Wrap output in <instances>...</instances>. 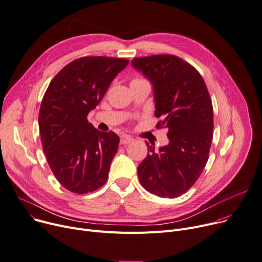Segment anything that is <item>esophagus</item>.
<instances>
[{"instance_id": "obj_1", "label": "esophagus", "mask_w": 262, "mask_h": 262, "mask_svg": "<svg viewBox=\"0 0 262 262\" xmlns=\"http://www.w3.org/2000/svg\"><path fill=\"white\" fill-rule=\"evenodd\" d=\"M133 140H134V139H133L130 136L123 135V136H121L120 142H121V144H128V143H129V142H132Z\"/></svg>"}]
</instances>
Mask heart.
<instances>
[{
	"instance_id": "1",
	"label": "heart",
	"mask_w": 262,
	"mask_h": 262,
	"mask_svg": "<svg viewBox=\"0 0 262 262\" xmlns=\"http://www.w3.org/2000/svg\"><path fill=\"white\" fill-rule=\"evenodd\" d=\"M135 80H139V79H135Z\"/></svg>"
}]
</instances>
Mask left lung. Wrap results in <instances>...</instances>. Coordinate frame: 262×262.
Wrapping results in <instances>:
<instances>
[{
    "label": "left lung",
    "mask_w": 262,
    "mask_h": 262,
    "mask_svg": "<svg viewBox=\"0 0 262 262\" xmlns=\"http://www.w3.org/2000/svg\"><path fill=\"white\" fill-rule=\"evenodd\" d=\"M132 65L149 79L157 127H166L169 142L159 150L147 145L138 177L149 193L162 198L181 196L195 184L208 160L213 140V105L201 75L172 55L135 58Z\"/></svg>",
    "instance_id": "8db88e82"
}]
</instances>
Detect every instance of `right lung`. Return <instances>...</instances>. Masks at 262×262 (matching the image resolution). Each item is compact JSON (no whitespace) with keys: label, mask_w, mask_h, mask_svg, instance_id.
I'll return each mask as SVG.
<instances>
[{"label":"right lung","mask_w":262,"mask_h":262,"mask_svg":"<svg viewBox=\"0 0 262 262\" xmlns=\"http://www.w3.org/2000/svg\"><path fill=\"white\" fill-rule=\"evenodd\" d=\"M129 63L126 59L83 57L51 80L39 112V129L50 169L75 194L100 188L108 178L120 138L87 121L112 81Z\"/></svg>","instance_id":"add662e5"}]
</instances>
